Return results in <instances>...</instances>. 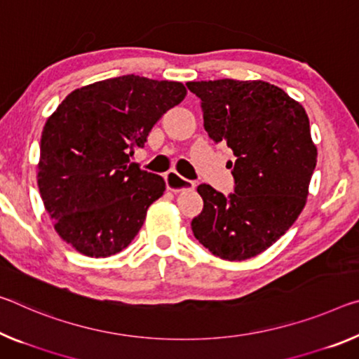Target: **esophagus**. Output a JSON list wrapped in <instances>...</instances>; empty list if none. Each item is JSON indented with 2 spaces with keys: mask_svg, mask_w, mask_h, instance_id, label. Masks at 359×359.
<instances>
[{
  "mask_svg": "<svg viewBox=\"0 0 359 359\" xmlns=\"http://www.w3.org/2000/svg\"><path fill=\"white\" fill-rule=\"evenodd\" d=\"M164 180H166L168 189L174 193L195 189V182L182 177V175L175 172V170H169V172H166V175H164Z\"/></svg>",
  "mask_w": 359,
  "mask_h": 359,
  "instance_id": "obj_1",
  "label": "esophagus"
}]
</instances>
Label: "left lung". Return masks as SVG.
<instances>
[{
  "instance_id": "left-lung-1",
  "label": "left lung",
  "mask_w": 359,
  "mask_h": 359,
  "mask_svg": "<svg viewBox=\"0 0 359 359\" xmlns=\"http://www.w3.org/2000/svg\"><path fill=\"white\" fill-rule=\"evenodd\" d=\"M201 100L204 130L235 155L233 193L198 187L203 210L193 235L214 255L246 260L276 243L297 220L316 166L310 121L299 102L265 81L187 83Z\"/></svg>"
}]
</instances>
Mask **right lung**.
<instances>
[{"instance_id":"add662e5","label":"right lung","mask_w":359,"mask_h":359,"mask_svg":"<svg viewBox=\"0 0 359 359\" xmlns=\"http://www.w3.org/2000/svg\"><path fill=\"white\" fill-rule=\"evenodd\" d=\"M185 94L177 81L124 75L73 90L48 118L39 193L55 231L78 252L108 257L137 235L166 182L129 156Z\"/></svg>"}]
</instances>
